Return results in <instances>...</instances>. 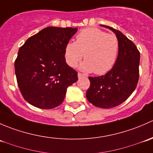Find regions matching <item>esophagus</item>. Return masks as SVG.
Wrapping results in <instances>:
<instances>
[{
    "label": "esophagus",
    "instance_id": "obj_1",
    "mask_svg": "<svg viewBox=\"0 0 153 153\" xmlns=\"http://www.w3.org/2000/svg\"><path fill=\"white\" fill-rule=\"evenodd\" d=\"M78 78H82V77H84V75H83V74H81V73H80V72H78Z\"/></svg>",
    "mask_w": 153,
    "mask_h": 153
}]
</instances>
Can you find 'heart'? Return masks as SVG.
<instances>
[{
  "label": "heart",
  "instance_id": "obj_1",
  "mask_svg": "<svg viewBox=\"0 0 153 153\" xmlns=\"http://www.w3.org/2000/svg\"><path fill=\"white\" fill-rule=\"evenodd\" d=\"M119 42L116 35L101 29L89 27L76 35V41H69L64 48V58L69 67H75L84 57L85 61L80 69L102 75L109 72L118 57Z\"/></svg>",
  "mask_w": 153,
  "mask_h": 153
}]
</instances>
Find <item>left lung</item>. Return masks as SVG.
I'll use <instances>...</instances> for the list:
<instances>
[{"label":"left lung","mask_w":153,"mask_h":153,"mask_svg":"<svg viewBox=\"0 0 153 153\" xmlns=\"http://www.w3.org/2000/svg\"><path fill=\"white\" fill-rule=\"evenodd\" d=\"M101 26L112 30L118 38V58L112 69L104 75L89 77L90 86L86 96L94 106L108 109L124 102L136 88L139 78L140 52L134 43L119 30Z\"/></svg>","instance_id":"8db88e82"}]
</instances>
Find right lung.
<instances>
[{"label":"right lung","mask_w":153,"mask_h":153,"mask_svg":"<svg viewBox=\"0 0 153 153\" xmlns=\"http://www.w3.org/2000/svg\"><path fill=\"white\" fill-rule=\"evenodd\" d=\"M78 28L49 27L27 40L15 61L17 82L31 105L49 109L64 101L67 89L78 81V72L64 58V48Z\"/></svg>","instance_id":"right-lung-1"}]
</instances>
